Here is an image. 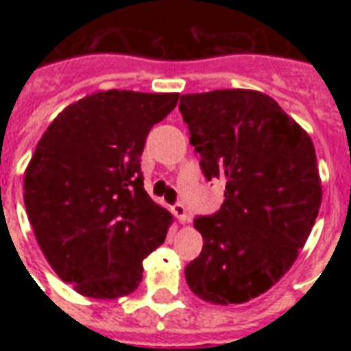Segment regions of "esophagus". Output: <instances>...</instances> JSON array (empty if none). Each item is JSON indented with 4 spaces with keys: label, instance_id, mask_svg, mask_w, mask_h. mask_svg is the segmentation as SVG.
Returning a JSON list of instances; mask_svg holds the SVG:
<instances>
[{
    "label": "esophagus",
    "instance_id": "esophagus-1",
    "mask_svg": "<svg viewBox=\"0 0 351 351\" xmlns=\"http://www.w3.org/2000/svg\"><path fill=\"white\" fill-rule=\"evenodd\" d=\"M171 211H173V215H175L176 219L180 220L182 224L191 220V217H189V213H187V209H186V206H184V204H175V206L171 208Z\"/></svg>",
    "mask_w": 351,
    "mask_h": 351
}]
</instances>
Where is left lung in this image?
<instances>
[{
  "mask_svg": "<svg viewBox=\"0 0 351 351\" xmlns=\"http://www.w3.org/2000/svg\"><path fill=\"white\" fill-rule=\"evenodd\" d=\"M204 176L226 182L217 213L197 217L200 255L187 286L213 304H242L278 282L315 224L322 200L308 132L258 90L180 96Z\"/></svg>",
  "mask_w": 351,
  "mask_h": 351,
  "instance_id": "obj_1",
  "label": "left lung"
}]
</instances>
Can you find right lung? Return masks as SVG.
<instances>
[{"label": "right lung", "instance_id": "1", "mask_svg": "<svg viewBox=\"0 0 351 351\" xmlns=\"http://www.w3.org/2000/svg\"><path fill=\"white\" fill-rule=\"evenodd\" d=\"M176 101V93H95L65 107L36 145L25 209L52 269L85 297L132 293L143 258L164 244L173 217L143 189L140 158Z\"/></svg>", "mask_w": 351, "mask_h": 351}]
</instances>
